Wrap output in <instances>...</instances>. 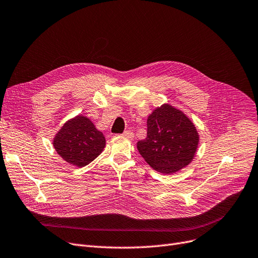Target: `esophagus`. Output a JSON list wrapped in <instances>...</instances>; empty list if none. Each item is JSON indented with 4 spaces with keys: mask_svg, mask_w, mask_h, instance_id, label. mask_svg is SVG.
I'll use <instances>...</instances> for the list:
<instances>
[{
    "mask_svg": "<svg viewBox=\"0 0 258 258\" xmlns=\"http://www.w3.org/2000/svg\"><path fill=\"white\" fill-rule=\"evenodd\" d=\"M122 135H123L124 137H126V138L133 139V137H134V133H133V131H131V130H126V131L123 132Z\"/></svg>",
    "mask_w": 258,
    "mask_h": 258,
    "instance_id": "34e87169",
    "label": "esophagus"
}]
</instances>
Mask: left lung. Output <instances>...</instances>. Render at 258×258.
<instances>
[{
  "mask_svg": "<svg viewBox=\"0 0 258 258\" xmlns=\"http://www.w3.org/2000/svg\"><path fill=\"white\" fill-rule=\"evenodd\" d=\"M147 125V138L138 141L137 149L154 170L173 173L192 160L199 135L182 111L165 104L150 114Z\"/></svg>",
  "mask_w": 258,
  "mask_h": 258,
  "instance_id": "left-lung-1",
  "label": "left lung"
}]
</instances>
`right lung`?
<instances>
[{"instance_id":"right-lung-1","label":"right lung","mask_w":258,"mask_h":258,"mask_svg":"<svg viewBox=\"0 0 258 258\" xmlns=\"http://www.w3.org/2000/svg\"><path fill=\"white\" fill-rule=\"evenodd\" d=\"M53 146L67 163L85 167L101 154L105 138L88 118L78 116L63 124Z\"/></svg>"}]
</instances>
